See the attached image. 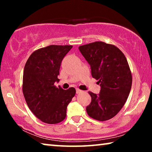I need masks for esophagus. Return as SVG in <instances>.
<instances>
[{"label": "esophagus", "mask_w": 152, "mask_h": 152, "mask_svg": "<svg viewBox=\"0 0 152 152\" xmlns=\"http://www.w3.org/2000/svg\"><path fill=\"white\" fill-rule=\"evenodd\" d=\"M81 92H82V91H81V90L76 89V94H80L81 93Z\"/></svg>", "instance_id": "34e87169"}]
</instances>
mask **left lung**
I'll return each instance as SVG.
<instances>
[{"instance_id":"obj_1","label":"left lung","mask_w":152,"mask_h":152,"mask_svg":"<svg viewBox=\"0 0 152 152\" xmlns=\"http://www.w3.org/2000/svg\"><path fill=\"white\" fill-rule=\"evenodd\" d=\"M91 65L92 76L101 86L99 94L88 92L91 102L86 112L92 119L104 121L124 106L132 84V75L125 55L116 46L95 42L78 48Z\"/></svg>"}]
</instances>
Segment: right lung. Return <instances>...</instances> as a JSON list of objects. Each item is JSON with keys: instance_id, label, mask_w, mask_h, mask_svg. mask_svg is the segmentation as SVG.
Masks as SVG:
<instances>
[{"instance_id": "right-lung-1", "label": "right lung", "mask_w": 152, "mask_h": 152, "mask_svg": "<svg viewBox=\"0 0 152 152\" xmlns=\"http://www.w3.org/2000/svg\"><path fill=\"white\" fill-rule=\"evenodd\" d=\"M72 45H51L31 54L25 65L23 93L28 107L42 122L60 123L66 117L67 106L76 94L71 87L64 90L54 85L60 80L61 62Z\"/></svg>"}]
</instances>
